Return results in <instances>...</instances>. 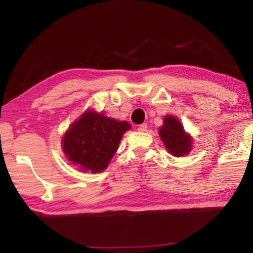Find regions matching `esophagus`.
Wrapping results in <instances>:
<instances>
[{
	"label": "esophagus",
	"instance_id": "34e87169",
	"mask_svg": "<svg viewBox=\"0 0 253 253\" xmlns=\"http://www.w3.org/2000/svg\"><path fill=\"white\" fill-rule=\"evenodd\" d=\"M138 131H146L147 130V124H142V125H139L138 128Z\"/></svg>",
	"mask_w": 253,
	"mask_h": 253
}]
</instances>
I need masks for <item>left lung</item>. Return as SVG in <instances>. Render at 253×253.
Listing matches in <instances>:
<instances>
[{"label": "left lung", "instance_id": "8db88e82", "mask_svg": "<svg viewBox=\"0 0 253 253\" xmlns=\"http://www.w3.org/2000/svg\"><path fill=\"white\" fill-rule=\"evenodd\" d=\"M161 139L168 151L174 156H184L192 148V138L186 134L181 122L174 116H166L160 128Z\"/></svg>", "mask_w": 253, "mask_h": 253}]
</instances>
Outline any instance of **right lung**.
Segmentation results:
<instances>
[{
    "label": "right lung",
    "mask_w": 253,
    "mask_h": 253,
    "mask_svg": "<svg viewBox=\"0 0 253 253\" xmlns=\"http://www.w3.org/2000/svg\"><path fill=\"white\" fill-rule=\"evenodd\" d=\"M128 129H130L129 123L87 110L63 136L62 151L81 170L99 173L107 169L124 132Z\"/></svg>",
    "instance_id": "obj_1"
}]
</instances>
